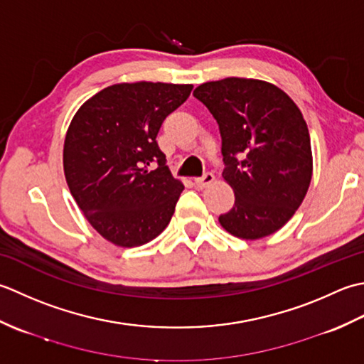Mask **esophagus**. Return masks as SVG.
Segmentation results:
<instances>
[{
  "label": "esophagus",
  "instance_id": "obj_1",
  "mask_svg": "<svg viewBox=\"0 0 364 364\" xmlns=\"http://www.w3.org/2000/svg\"><path fill=\"white\" fill-rule=\"evenodd\" d=\"M213 182H215V176L212 173H207L203 177H196V179H195L196 187H199V188H207Z\"/></svg>",
  "mask_w": 364,
  "mask_h": 364
}]
</instances>
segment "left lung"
I'll return each mask as SVG.
<instances>
[{
  "instance_id": "obj_1",
  "label": "left lung",
  "mask_w": 364,
  "mask_h": 364,
  "mask_svg": "<svg viewBox=\"0 0 364 364\" xmlns=\"http://www.w3.org/2000/svg\"><path fill=\"white\" fill-rule=\"evenodd\" d=\"M193 95L217 119L223 179L235 195L220 225L243 240L277 232L303 203L313 177L301 111L278 86L253 78L209 81Z\"/></svg>"
}]
</instances>
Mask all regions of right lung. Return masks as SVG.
<instances>
[{
  "instance_id": "right-lung-1",
  "label": "right lung",
  "mask_w": 364,
  "mask_h": 364,
  "mask_svg": "<svg viewBox=\"0 0 364 364\" xmlns=\"http://www.w3.org/2000/svg\"><path fill=\"white\" fill-rule=\"evenodd\" d=\"M193 85L119 83L92 95L64 139V174L85 218L117 247H141L163 232L183 183L157 144L163 121ZM152 162L159 166L150 169Z\"/></svg>"
}]
</instances>
